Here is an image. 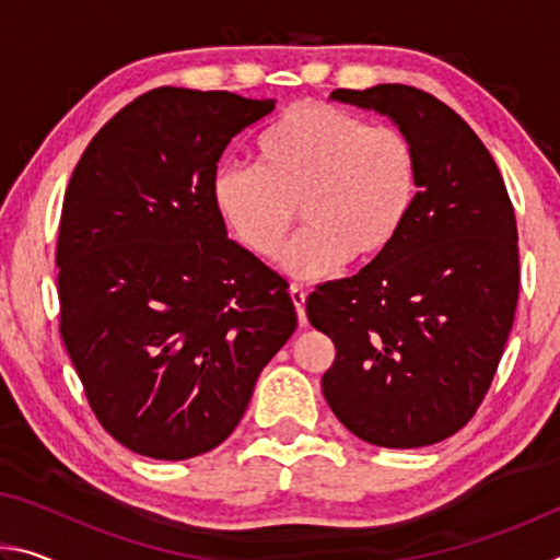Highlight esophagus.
<instances>
[{
	"label": "esophagus",
	"mask_w": 560,
	"mask_h": 560,
	"mask_svg": "<svg viewBox=\"0 0 560 560\" xmlns=\"http://www.w3.org/2000/svg\"><path fill=\"white\" fill-rule=\"evenodd\" d=\"M289 293H291L293 306H296L299 326H306V324H308V320H306V291H303L301 287H291V289H289Z\"/></svg>",
	"instance_id": "1"
}]
</instances>
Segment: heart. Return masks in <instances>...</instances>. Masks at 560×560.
Here are the masks:
<instances>
[{"instance_id":"obj_1","label":"heart","mask_w":560,"mask_h":560,"mask_svg":"<svg viewBox=\"0 0 560 560\" xmlns=\"http://www.w3.org/2000/svg\"><path fill=\"white\" fill-rule=\"evenodd\" d=\"M259 165L222 163L212 205L254 257L269 259L291 232L296 205L303 230L283 252L291 277L316 281L350 259H383L400 240L420 192L412 140L393 126L328 103H296L257 140Z\"/></svg>"}]
</instances>
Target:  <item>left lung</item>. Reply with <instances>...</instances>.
I'll use <instances>...</instances> for the list:
<instances>
[{
    "label": "left lung",
    "instance_id": "obj_1",
    "mask_svg": "<svg viewBox=\"0 0 560 560\" xmlns=\"http://www.w3.org/2000/svg\"><path fill=\"white\" fill-rule=\"evenodd\" d=\"M330 98L381 113L412 140L420 192L383 259L306 301L311 326L336 346L324 397L360 440L428 447L477 412L514 326V207L477 132L430 93L381 83Z\"/></svg>",
    "mask_w": 560,
    "mask_h": 560
}]
</instances>
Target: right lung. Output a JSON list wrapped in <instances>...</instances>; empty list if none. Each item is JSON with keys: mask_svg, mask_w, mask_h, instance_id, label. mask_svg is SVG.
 Wrapping results in <instances>:
<instances>
[{"mask_svg": "<svg viewBox=\"0 0 560 560\" xmlns=\"http://www.w3.org/2000/svg\"><path fill=\"white\" fill-rule=\"evenodd\" d=\"M273 106L148 91L98 130L66 189L63 346L103 430L143 457L222 444L296 330L287 279L232 242L212 205L224 148Z\"/></svg>", "mask_w": 560, "mask_h": 560, "instance_id": "obj_1", "label": "right lung"}]
</instances>
